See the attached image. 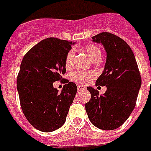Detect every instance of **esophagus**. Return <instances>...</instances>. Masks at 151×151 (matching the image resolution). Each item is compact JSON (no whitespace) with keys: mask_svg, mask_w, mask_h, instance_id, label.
<instances>
[{"mask_svg":"<svg viewBox=\"0 0 151 151\" xmlns=\"http://www.w3.org/2000/svg\"><path fill=\"white\" fill-rule=\"evenodd\" d=\"M86 89V86H78V91H85Z\"/></svg>","mask_w":151,"mask_h":151,"instance_id":"1","label":"esophagus"}]
</instances>
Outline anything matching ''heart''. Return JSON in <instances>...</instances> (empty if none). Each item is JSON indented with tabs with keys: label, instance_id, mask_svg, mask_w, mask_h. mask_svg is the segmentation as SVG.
Returning <instances> with one entry per match:
<instances>
[{
	"label": "heart",
	"instance_id": "1",
	"mask_svg": "<svg viewBox=\"0 0 151 151\" xmlns=\"http://www.w3.org/2000/svg\"><path fill=\"white\" fill-rule=\"evenodd\" d=\"M83 49L85 50L86 52L88 54L92 60L100 58V56H101V50L96 45L88 44V45H86L83 47ZM74 55L75 54H74L73 50H70L66 54L65 59V65L66 69H71L73 65ZM94 77H95V74L93 72H86L83 70H77L72 74V78L81 84L88 83Z\"/></svg>",
	"mask_w": 151,
	"mask_h": 151
}]
</instances>
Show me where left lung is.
I'll return each instance as SVG.
<instances>
[{
    "label": "left lung",
    "mask_w": 151,
    "mask_h": 151,
    "mask_svg": "<svg viewBox=\"0 0 151 151\" xmlns=\"http://www.w3.org/2000/svg\"><path fill=\"white\" fill-rule=\"evenodd\" d=\"M92 40L102 43L107 52L104 72L96 80V86H106L107 91L99 95L97 90L88 86L91 98L86 104V111L95 127L113 130L126 121L135 108L141 74L133 51L121 38L102 32Z\"/></svg>",
    "instance_id": "left-lung-1"
}]
</instances>
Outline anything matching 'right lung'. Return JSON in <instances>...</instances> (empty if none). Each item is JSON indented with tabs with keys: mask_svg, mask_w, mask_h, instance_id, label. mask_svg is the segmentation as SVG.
<instances>
[{
	"mask_svg": "<svg viewBox=\"0 0 151 151\" xmlns=\"http://www.w3.org/2000/svg\"><path fill=\"white\" fill-rule=\"evenodd\" d=\"M75 43L56 38L40 41L26 53L17 78V90L23 114L36 129L49 133L62 126L77 93L75 83L65 79L62 91L53 82L66 72V54Z\"/></svg>",
	"mask_w": 151,
	"mask_h": 151,
	"instance_id": "add662e5",
	"label": "right lung"
}]
</instances>
